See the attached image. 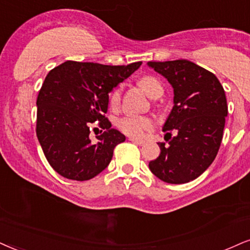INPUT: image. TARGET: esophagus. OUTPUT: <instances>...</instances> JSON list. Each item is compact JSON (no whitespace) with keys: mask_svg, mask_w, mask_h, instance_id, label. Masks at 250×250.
<instances>
[{"mask_svg":"<svg viewBox=\"0 0 250 250\" xmlns=\"http://www.w3.org/2000/svg\"><path fill=\"white\" fill-rule=\"evenodd\" d=\"M130 141L132 142V143H135V144H137V145H143L144 144V141L137 140V138H130Z\"/></svg>","mask_w":250,"mask_h":250,"instance_id":"obj_1","label":"esophagus"}]
</instances>
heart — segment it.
<instances>
[{
    "mask_svg": "<svg viewBox=\"0 0 250 250\" xmlns=\"http://www.w3.org/2000/svg\"><path fill=\"white\" fill-rule=\"evenodd\" d=\"M140 86L150 98H153L158 92H163V87L154 77L145 76L140 81ZM121 99V90L116 88L109 97V102L112 106H116ZM152 120L146 116L128 114L123 116L118 121V127L121 130L131 137H142L148 129L152 128Z\"/></svg>",
    "mask_w": 250,
    "mask_h": 250,
    "instance_id": "b5f03b06",
    "label": "heart"
}]
</instances>
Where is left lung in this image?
Returning a JSON list of instances; mask_svg holds the SVG:
<instances>
[{
    "label": "left lung",
    "instance_id": "obj_1",
    "mask_svg": "<svg viewBox=\"0 0 250 250\" xmlns=\"http://www.w3.org/2000/svg\"><path fill=\"white\" fill-rule=\"evenodd\" d=\"M147 65L172 85L174 105L163 131L169 138L176 132L168 144L158 143L160 154L148 168L164 182L187 183L208 169L219 150L229 112L225 91L212 72L188 60Z\"/></svg>",
    "mask_w": 250,
    "mask_h": 250
}]
</instances>
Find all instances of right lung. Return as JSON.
Masks as SVG:
<instances>
[{"mask_svg":"<svg viewBox=\"0 0 250 250\" xmlns=\"http://www.w3.org/2000/svg\"><path fill=\"white\" fill-rule=\"evenodd\" d=\"M67 61L48 72L37 99V136L49 165L64 178L85 181L109 165L125 136L105 118L108 93L141 67ZM106 130L92 144L90 123Z\"/></svg>","mask_w":250,"mask_h":250,"instance_id":"1","label":"right lung"}]
</instances>
